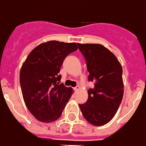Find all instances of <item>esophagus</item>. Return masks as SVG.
<instances>
[{
    "label": "esophagus",
    "instance_id": "1",
    "mask_svg": "<svg viewBox=\"0 0 146 146\" xmlns=\"http://www.w3.org/2000/svg\"><path fill=\"white\" fill-rule=\"evenodd\" d=\"M74 89L75 90V91H78V90L80 89V86H77L76 87H75V88H74Z\"/></svg>",
    "mask_w": 146,
    "mask_h": 146
}]
</instances>
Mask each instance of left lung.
Instances as JSON below:
<instances>
[{
  "label": "left lung",
  "mask_w": 146,
  "mask_h": 146,
  "mask_svg": "<svg viewBox=\"0 0 146 146\" xmlns=\"http://www.w3.org/2000/svg\"><path fill=\"white\" fill-rule=\"evenodd\" d=\"M78 44L89 72L88 79L94 88L88 90V100L79 104L90 124L102 126L114 117L124 95L122 67L115 55L101 44Z\"/></svg>",
  "instance_id": "8db88e82"
}]
</instances>
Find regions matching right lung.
<instances>
[{
	"mask_svg": "<svg viewBox=\"0 0 146 146\" xmlns=\"http://www.w3.org/2000/svg\"><path fill=\"white\" fill-rule=\"evenodd\" d=\"M78 50L75 42L51 40L31 51L20 70L25 106L36 119L53 122L60 117L73 89L60 84L59 74L65 57Z\"/></svg>",
	"mask_w": 146,
	"mask_h": 146,
	"instance_id": "obj_1",
	"label": "right lung"
}]
</instances>
